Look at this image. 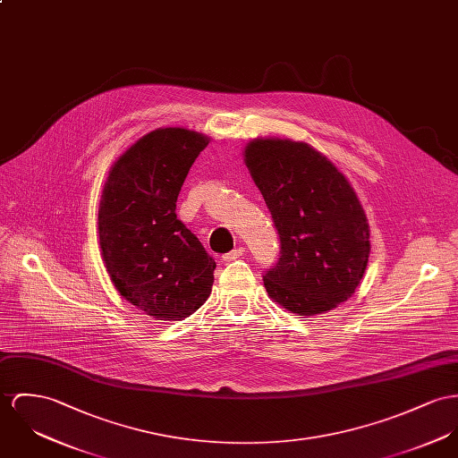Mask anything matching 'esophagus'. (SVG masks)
Returning a JSON list of instances; mask_svg holds the SVG:
<instances>
[{
  "label": "esophagus",
  "instance_id": "34e87169",
  "mask_svg": "<svg viewBox=\"0 0 458 458\" xmlns=\"http://www.w3.org/2000/svg\"><path fill=\"white\" fill-rule=\"evenodd\" d=\"M241 256H244V247H237V249H233V250L223 254V259H225V261H235V259H239Z\"/></svg>",
  "mask_w": 458,
  "mask_h": 458
}]
</instances>
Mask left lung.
Instances as JSON below:
<instances>
[{
    "label": "left lung",
    "mask_w": 458,
    "mask_h": 458,
    "mask_svg": "<svg viewBox=\"0 0 458 458\" xmlns=\"http://www.w3.org/2000/svg\"><path fill=\"white\" fill-rule=\"evenodd\" d=\"M244 162L281 239V258L263 276L268 296L298 316L347 301L371 249L351 182L307 142L254 140Z\"/></svg>",
    "instance_id": "1"
}]
</instances>
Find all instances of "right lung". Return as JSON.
<instances>
[{
    "label": "right lung",
    "mask_w": 458,
    "mask_h": 458,
    "mask_svg": "<svg viewBox=\"0 0 458 458\" xmlns=\"http://www.w3.org/2000/svg\"><path fill=\"white\" fill-rule=\"evenodd\" d=\"M209 138L157 129L111 167L99 204L106 270L120 294L157 320H182L209 298L216 261L177 219L176 200Z\"/></svg>",
    "instance_id": "right-lung-1"
}]
</instances>
